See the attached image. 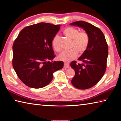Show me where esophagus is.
<instances>
[{"mask_svg":"<svg viewBox=\"0 0 121 121\" xmlns=\"http://www.w3.org/2000/svg\"><path fill=\"white\" fill-rule=\"evenodd\" d=\"M65 68H68L69 67V65L67 63H64V66H63Z\"/></svg>","mask_w":121,"mask_h":121,"instance_id":"obj_1","label":"esophagus"}]
</instances>
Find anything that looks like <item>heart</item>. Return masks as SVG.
Segmentation results:
<instances>
[{"label":"heart","instance_id":"obj_1","mask_svg":"<svg viewBox=\"0 0 121 121\" xmlns=\"http://www.w3.org/2000/svg\"><path fill=\"white\" fill-rule=\"evenodd\" d=\"M63 34L68 38L72 39L70 50L64 51L59 56V59L65 62H69L75 59L77 56L78 53L82 54L86 50L89 44L90 37L86 31L79 32L77 28L68 27L63 32ZM59 37L54 36L52 40L53 48L57 51H60V48L58 44Z\"/></svg>","mask_w":121,"mask_h":121}]
</instances>
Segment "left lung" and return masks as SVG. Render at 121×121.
<instances>
[{
	"mask_svg": "<svg viewBox=\"0 0 121 121\" xmlns=\"http://www.w3.org/2000/svg\"><path fill=\"white\" fill-rule=\"evenodd\" d=\"M83 28L89 35L90 41L86 50L78 60L83 63L76 64L73 61L70 66L75 71L71 82L81 90L91 88L98 83L105 73L108 47L101 30L86 22L76 21L70 24Z\"/></svg>",
	"mask_w": 121,
	"mask_h": 121,
	"instance_id": "obj_1",
	"label": "left lung"
}]
</instances>
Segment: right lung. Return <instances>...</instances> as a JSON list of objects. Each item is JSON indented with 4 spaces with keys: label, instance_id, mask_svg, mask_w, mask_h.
I'll list each match as a JSON object with an SVG mask.
<instances>
[{
    "label": "right lung",
    "instance_id": "right-lung-1",
    "mask_svg": "<svg viewBox=\"0 0 121 121\" xmlns=\"http://www.w3.org/2000/svg\"><path fill=\"white\" fill-rule=\"evenodd\" d=\"M60 28V25L44 22L33 24L23 29L14 41L13 68L28 86L45 87L52 81L53 73L63 68V61H52L56 56L52 40Z\"/></svg>",
    "mask_w": 121,
    "mask_h": 121
}]
</instances>
